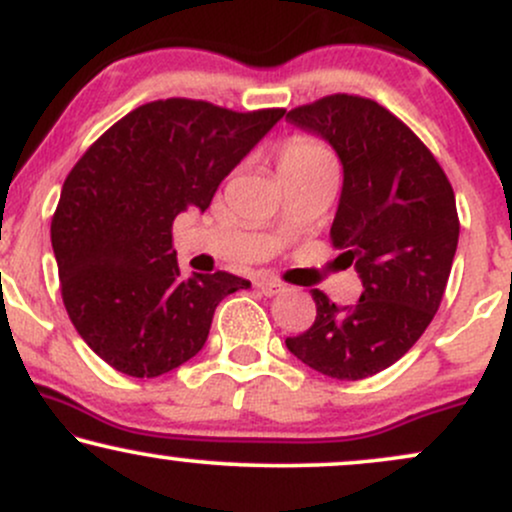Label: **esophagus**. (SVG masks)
<instances>
[{"label":"esophagus","mask_w":512,"mask_h":512,"mask_svg":"<svg viewBox=\"0 0 512 512\" xmlns=\"http://www.w3.org/2000/svg\"><path fill=\"white\" fill-rule=\"evenodd\" d=\"M257 289H260L264 296H276V293L284 291V284L276 279H269V276H262V279L257 281Z\"/></svg>","instance_id":"1"}]
</instances>
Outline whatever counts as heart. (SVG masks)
<instances>
[{"instance_id": "heart-1", "label": "heart", "mask_w": 512, "mask_h": 512, "mask_svg": "<svg viewBox=\"0 0 512 512\" xmlns=\"http://www.w3.org/2000/svg\"><path fill=\"white\" fill-rule=\"evenodd\" d=\"M332 163V156L327 154V149L322 144H317L310 137H291L276 151V168L279 175H291L301 173V170L325 166Z\"/></svg>"}]
</instances>
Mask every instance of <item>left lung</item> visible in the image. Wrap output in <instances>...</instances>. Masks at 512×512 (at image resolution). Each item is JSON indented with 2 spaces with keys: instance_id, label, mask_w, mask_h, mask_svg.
Listing matches in <instances>:
<instances>
[{
  "instance_id": "1",
  "label": "left lung",
  "mask_w": 512,
  "mask_h": 512,
  "mask_svg": "<svg viewBox=\"0 0 512 512\" xmlns=\"http://www.w3.org/2000/svg\"><path fill=\"white\" fill-rule=\"evenodd\" d=\"M286 120L325 139L342 161L330 238L363 284L354 305L313 289V327L286 346L327 378H368L407 354L443 301L460 238L455 192L424 142L368 98L337 93Z\"/></svg>"
}]
</instances>
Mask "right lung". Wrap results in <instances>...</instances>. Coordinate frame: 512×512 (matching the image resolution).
Returning <instances> with one entry per match:
<instances>
[{
  "instance_id": "right-lung-1",
  "label": "right lung",
  "mask_w": 512,
  "mask_h": 512,
  "mask_svg": "<svg viewBox=\"0 0 512 512\" xmlns=\"http://www.w3.org/2000/svg\"><path fill=\"white\" fill-rule=\"evenodd\" d=\"M286 110L233 113L207 101L139 105L98 139L62 185L50 238L62 301L108 366L156 378L202 351L228 272L182 276L173 221L211 204L221 180Z\"/></svg>"
}]
</instances>
